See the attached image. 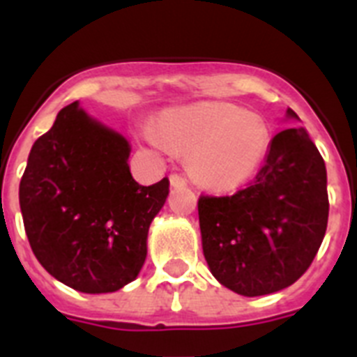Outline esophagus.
<instances>
[{"label": "esophagus", "mask_w": 357, "mask_h": 357, "mask_svg": "<svg viewBox=\"0 0 357 357\" xmlns=\"http://www.w3.org/2000/svg\"><path fill=\"white\" fill-rule=\"evenodd\" d=\"M169 182H172L173 188H184V185H188V181H185L181 173H172L169 175Z\"/></svg>", "instance_id": "esophagus-1"}]
</instances>
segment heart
Returning a JSON list of instances; mask_svg holds the SVG:
<instances>
[{"label": "heart", "mask_w": 357, "mask_h": 357, "mask_svg": "<svg viewBox=\"0 0 357 357\" xmlns=\"http://www.w3.org/2000/svg\"><path fill=\"white\" fill-rule=\"evenodd\" d=\"M160 134L189 155V172L211 189H230L250 178L263 162L270 132L259 116L232 103H198L169 110Z\"/></svg>", "instance_id": "heart-1"}]
</instances>
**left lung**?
Segmentation results:
<instances>
[{"instance_id": "1", "label": "left lung", "mask_w": 357, "mask_h": 357, "mask_svg": "<svg viewBox=\"0 0 357 357\" xmlns=\"http://www.w3.org/2000/svg\"><path fill=\"white\" fill-rule=\"evenodd\" d=\"M288 116L298 118L291 109ZM327 218L326 162L304 128H286L273 137L245 189L198 198L211 273L245 296L280 291L301 279L324 241Z\"/></svg>"}]
</instances>
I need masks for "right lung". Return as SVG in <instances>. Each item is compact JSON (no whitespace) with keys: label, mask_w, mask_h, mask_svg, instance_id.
Listing matches in <instances>:
<instances>
[{"label":"right lung","mask_w":357,"mask_h":357,"mask_svg":"<svg viewBox=\"0 0 357 357\" xmlns=\"http://www.w3.org/2000/svg\"><path fill=\"white\" fill-rule=\"evenodd\" d=\"M128 155L127 139L78 102L31 146L19 184L24 232L44 270L77 291H118L146 259L148 229L169 181L139 185Z\"/></svg>","instance_id":"1"}]
</instances>
